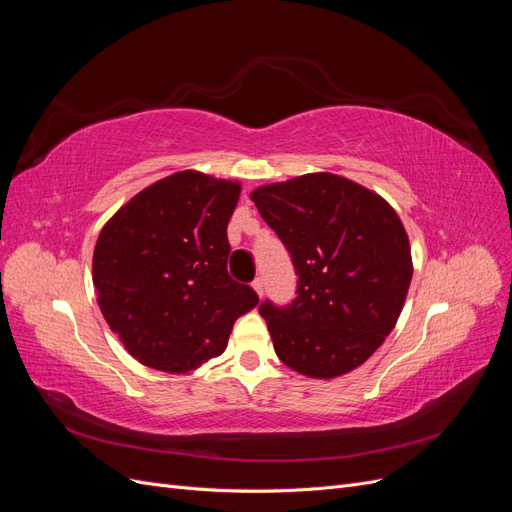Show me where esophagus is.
<instances>
[{"instance_id":"esophagus-1","label":"esophagus","mask_w":512,"mask_h":512,"mask_svg":"<svg viewBox=\"0 0 512 512\" xmlns=\"http://www.w3.org/2000/svg\"><path fill=\"white\" fill-rule=\"evenodd\" d=\"M252 288L262 297V292H265V280H262V277H256V280L252 282Z\"/></svg>"}]
</instances>
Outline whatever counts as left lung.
<instances>
[{
    "instance_id": "obj_1",
    "label": "left lung",
    "mask_w": 512,
    "mask_h": 512,
    "mask_svg": "<svg viewBox=\"0 0 512 512\" xmlns=\"http://www.w3.org/2000/svg\"><path fill=\"white\" fill-rule=\"evenodd\" d=\"M250 196L299 277L288 305L267 299L258 307L275 354L324 380L363 365L393 331L412 280L399 215L378 194L331 173L262 185Z\"/></svg>"
}]
</instances>
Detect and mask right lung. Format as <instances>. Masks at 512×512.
<instances>
[{"label":"right lung","instance_id":"obj_1","mask_svg":"<svg viewBox=\"0 0 512 512\" xmlns=\"http://www.w3.org/2000/svg\"><path fill=\"white\" fill-rule=\"evenodd\" d=\"M241 185L181 170L138 192L94 250L98 305L147 367L185 374L226 350L232 324L258 303L228 275L226 228Z\"/></svg>","mask_w":512,"mask_h":512}]
</instances>
